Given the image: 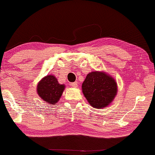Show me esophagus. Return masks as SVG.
<instances>
[{"label": "esophagus", "mask_w": 155, "mask_h": 155, "mask_svg": "<svg viewBox=\"0 0 155 155\" xmlns=\"http://www.w3.org/2000/svg\"><path fill=\"white\" fill-rule=\"evenodd\" d=\"M71 85L73 87H78V82H71Z\"/></svg>", "instance_id": "1"}]
</instances>
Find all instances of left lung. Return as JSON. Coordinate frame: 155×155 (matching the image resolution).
<instances>
[{"label": "left lung", "mask_w": 155, "mask_h": 155, "mask_svg": "<svg viewBox=\"0 0 155 155\" xmlns=\"http://www.w3.org/2000/svg\"><path fill=\"white\" fill-rule=\"evenodd\" d=\"M82 90L92 107L102 109L111 104L117 94V84L111 76L104 72H91L87 74Z\"/></svg>", "instance_id": "1"}]
</instances>
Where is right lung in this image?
Here are the masks:
<instances>
[{
  "label": "right lung",
  "mask_w": 155,
  "mask_h": 155,
  "mask_svg": "<svg viewBox=\"0 0 155 155\" xmlns=\"http://www.w3.org/2000/svg\"><path fill=\"white\" fill-rule=\"evenodd\" d=\"M37 89V94L46 103L55 104L62 96L65 85L59 84L55 76L49 75L40 80Z\"/></svg>",
  "instance_id": "1"
}]
</instances>
